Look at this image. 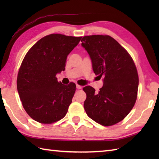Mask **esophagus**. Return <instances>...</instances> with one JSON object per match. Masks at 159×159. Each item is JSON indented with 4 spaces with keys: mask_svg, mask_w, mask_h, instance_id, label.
Wrapping results in <instances>:
<instances>
[{
    "mask_svg": "<svg viewBox=\"0 0 159 159\" xmlns=\"http://www.w3.org/2000/svg\"><path fill=\"white\" fill-rule=\"evenodd\" d=\"M76 88H77L78 89H80L82 88V86H80V85H78V84H76Z\"/></svg>",
    "mask_w": 159,
    "mask_h": 159,
    "instance_id": "esophagus-1",
    "label": "esophagus"
}]
</instances>
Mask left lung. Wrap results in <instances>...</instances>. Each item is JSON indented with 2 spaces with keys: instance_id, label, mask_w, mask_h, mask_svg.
I'll list each match as a JSON object with an SVG mask.
<instances>
[{
  "instance_id": "left-lung-1",
  "label": "left lung",
  "mask_w": 159,
  "mask_h": 159,
  "mask_svg": "<svg viewBox=\"0 0 159 159\" xmlns=\"http://www.w3.org/2000/svg\"><path fill=\"white\" fill-rule=\"evenodd\" d=\"M81 46L88 52L96 75L102 77L98 93L83 87L84 108L91 119L102 126H112L124 119L136 102L139 78L129 54L109 35L83 37Z\"/></svg>"
}]
</instances>
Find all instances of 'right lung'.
Returning a JSON list of instances; mask_svg holds the SVG:
<instances>
[{
	"label": "right lung",
	"instance_id": "obj_1",
	"mask_svg": "<svg viewBox=\"0 0 159 159\" xmlns=\"http://www.w3.org/2000/svg\"><path fill=\"white\" fill-rule=\"evenodd\" d=\"M81 38L50 34L26 53L18 72L17 89L24 109L32 119L48 124L65 117L76 85H63L56 75L65 70L67 55Z\"/></svg>",
	"mask_w": 159,
	"mask_h": 159
}]
</instances>
